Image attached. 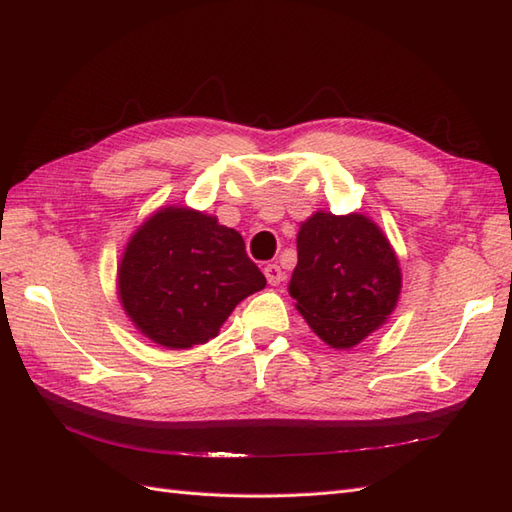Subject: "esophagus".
<instances>
[{"label": "esophagus", "mask_w": 512, "mask_h": 512, "mask_svg": "<svg viewBox=\"0 0 512 512\" xmlns=\"http://www.w3.org/2000/svg\"><path fill=\"white\" fill-rule=\"evenodd\" d=\"M265 278H267V282L269 285H274V287H278L282 280H285V274H282V269H280V265H276V263H269V265H265Z\"/></svg>", "instance_id": "34e87169"}]
</instances>
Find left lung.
<instances>
[{
	"label": "left lung",
	"instance_id": "left-lung-1",
	"mask_svg": "<svg viewBox=\"0 0 512 512\" xmlns=\"http://www.w3.org/2000/svg\"><path fill=\"white\" fill-rule=\"evenodd\" d=\"M289 293L322 342L352 348L385 324L399 302V258L368 217L320 210L300 225Z\"/></svg>",
	"mask_w": 512,
	"mask_h": 512
}]
</instances>
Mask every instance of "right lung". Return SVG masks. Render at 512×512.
<instances>
[{
	"label": "right lung",
	"instance_id": "add662e5",
	"mask_svg": "<svg viewBox=\"0 0 512 512\" xmlns=\"http://www.w3.org/2000/svg\"><path fill=\"white\" fill-rule=\"evenodd\" d=\"M265 285L241 234L179 206L151 214L129 238L118 267L124 313L170 350L217 337L236 304Z\"/></svg>",
	"mask_w": 512,
	"mask_h": 512
}]
</instances>
